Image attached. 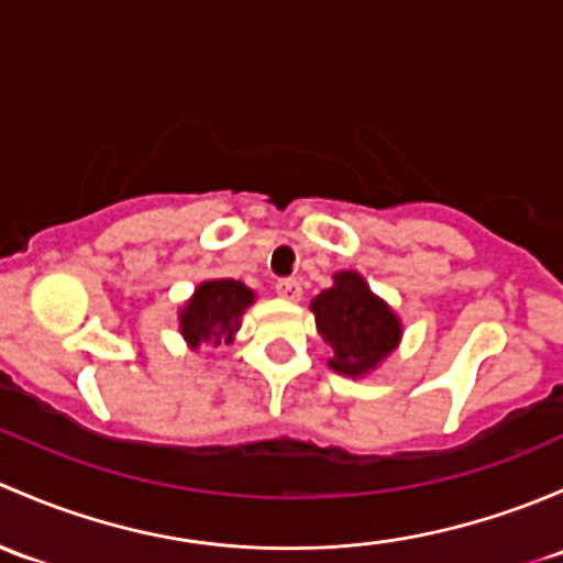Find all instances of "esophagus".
Returning a JSON list of instances; mask_svg holds the SVG:
<instances>
[{"label":"esophagus","instance_id":"1","mask_svg":"<svg viewBox=\"0 0 563 563\" xmlns=\"http://www.w3.org/2000/svg\"><path fill=\"white\" fill-rule=\"evenodd\" d=\"M276 295L284 300H300L303 289H300L298 279H279L276 282Z\"/></svg>","mask_w":563,"mask_h":563}]
</instances>
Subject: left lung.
<instances>
[{"mask_svg": "<svg viewBox=\"0 0 563 563\" xmlns=\"http://www.w3.org/2000/svg\"><path fill=\"white\" fill-rule=\"evenodd\" d=\"M317 330L333 352L330 368L361 376L396 350L401 324L355 271L335 274V284L311 300Z\"/></svg>", "mask_w": 563, "mask_h": 563, "instance_id": "8db88e82", "label": "left lung"}]
</instances>
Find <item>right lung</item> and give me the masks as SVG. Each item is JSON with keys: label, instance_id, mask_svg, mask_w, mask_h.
Segmentation results:
<instances>
[{"label": "right lung", "instance_id": "obj_1", "mask_svg": "<svg viewBox=\"0 0 563 563\" xmlns=\"http://www.w3.org/2000/svg\"><path fill=\"white\" fill-rule=\"evenodd\" d=\"M254 300V292L241 282L217 279L195 289V298L181 311V333L192 346L233 341L241 314Z\"/></svg>", "mask_w": 563, "mask_h": 563}]
</instances>
